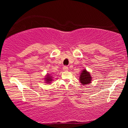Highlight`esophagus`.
Instances as JSON below:
<instances>
[{
  "mask_svg": "<svg viewBox=\"0 0 128 128\" xmlns=\"http://www.w3.org/2000/svg\"><path fill=\"white\" fill-rule=\"evenodd\" d=\"M62 69H63V70L64 71H67L68 70V67L67 66H64L63 68H62Z\"/></svg>",
  "mask_w": 128,
  "mask_h": 128,
  "instance_id": "34e87169",
  "label": "esophagus"
}]
</instances>
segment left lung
I'll return each mask as SVG.
<instances>
[{
  "instance_id": "left-lung-1",
  "label": "left lung",
  "mask_w": 128,
  "mask_h": 128,
  "mask_svg": "<svg viewBox=\"0 0 128 128\" xmlns=\"http://www.w3.org/2000/svg\"><path fill=\"white\" fill-rule=\"evenodd\" d=\"M80 80L82 85H85L86 84H90L92 81V77H91L90 73L84 69L80 76Z\"/></svg>"
}]
</instances>
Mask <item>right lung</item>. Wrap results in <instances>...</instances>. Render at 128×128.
Returning <instances> with one entry per match:
<instances>
[{
	"label": "right lung",
	"instance_id": "obj_1",
	"mask_svg": "<svg viewBox=\"0 0 128 128\" xmlns=\"http://www.w3.org/2000/svg\"><path fill=\"white\" fill-rule=\"evenodd\" d=\"M51 76H50L48 74L47 76V77H46V78H45V80H46V82L47 83H50V82L52 81V78H51Z\"/></svg>",
	"mask_w": 128,
	"mask_h": 128
}]
</instances>
